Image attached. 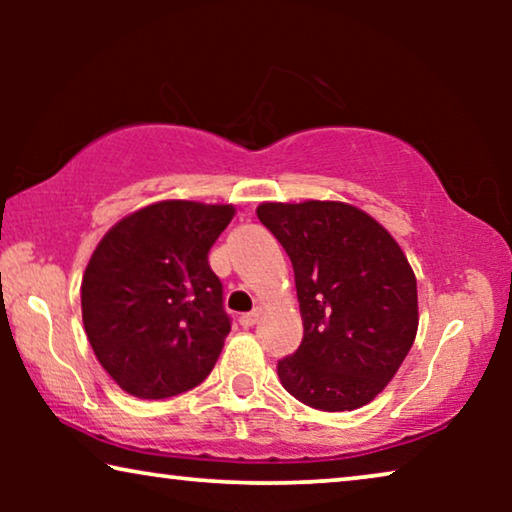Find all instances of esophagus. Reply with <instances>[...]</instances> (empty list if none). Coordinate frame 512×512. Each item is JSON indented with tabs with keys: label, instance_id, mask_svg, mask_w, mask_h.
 <instances>
[{
	"label": "esophagus",
	"instance_id": "34e87169",
	"mask_svg": "<svg viewBox=\"0 0 512 512\" xmlns=\"http://www.w3.org/2000/svg\"><path fill=\"white\" fill-rule=\"evenodd\" d=\"M258 319H261V310H251V312H247V314H242L240 324L249 328V326H254Z\"/></svg>",
	"mask_w": 512,
	"mask_h": 512
}]
</instances>
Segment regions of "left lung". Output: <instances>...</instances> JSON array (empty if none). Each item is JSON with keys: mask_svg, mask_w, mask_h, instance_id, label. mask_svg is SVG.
<instances>
[{"mask_svg": "<svg viewBox=\"0 0 512 512\" xmlns=\"http://www.w3.org/2000/svg\"><path fill=\"white\" fill-rule=\"evenodd\" d=\"M258 219L291 258L303 342L277 363L284 389L326 412L373 401L417 335V279L394 237L345 202H263Z\"/></svg>", "mask_w": 512, "mask_h": 512, "instance_id": "8db88e82", "label": "left lung"}]
</instances>
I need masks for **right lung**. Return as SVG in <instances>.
Wrapping results in <instances>:
<instances>
[{"label": "right lung", "mask_w": 512, "mask_h": 512, "mask_svg": "<svg viewBox=\"0 0 512 512\" xmlns=\"http://www.w3.org/2000/svg\"><path fill=\"white\" fill-rule=\"evenodd\" d=\"M233 216V205L163 200L97 244L81 282L83 326L123 391L177 396L212 373L230 317L207 254Z\"/></svg>", "instance_id": "obj_1"}]
</instances>
